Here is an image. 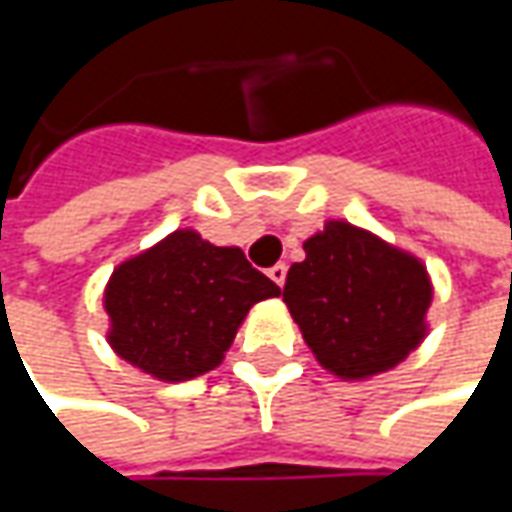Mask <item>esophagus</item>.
I'll use <instances>...</instances> for the list:
<instances>
[{
  "mask_svg": "<svg viewBox=\"0 0 512 512\" xmlns=\"http://www.w3.org/2000/svg\"><path fill=\"white\" fill-rule=\"evenodd\" d=\"M267 276H270V279H273L276 285L282 287V285H285V279H287V265H282V262H279V265H273L270 270H267Z\"/></svg>",
  "mask_w": 512,
  "mask_h": 512,
  "instance_id": "34e87169",
  "label": "esophagus"
}]
</instances>
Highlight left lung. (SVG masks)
Masks as SVG:
<instances>
[{
	"instance_id": "obj_1",
	"label": "left lung",
	"mask_w": 512,
	"mask_h": 512,
	"mask_svg": "<svg viewBox=\"0 0 512 512\" xmlns=\"http://www.w3.org/2000/svg\"><path fill=\"white\" fill-rule=\"evenodd\" d=\"M433 285L424 265L347 222H327L287 270L285 305L319 364L367 379L407 359L427 333Z\"/></svg>"
}]
</instances>
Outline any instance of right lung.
Returning a JSON list of instances; mask_svg holds the SVG:
<instances>
[{
    "label": "right lung",
    "mask_w": 512,
    "mask_h": 512,
    "mask_svg": "<svg viewBox=\"0 0 512 512\" xmlns=\"http://www.w3.org/2000/svg\"><path fill=\"white\" fill-rule=\"evenodd\" d=\"M279 285L239 247L176 230L113 270L105 287L110 347L162 382L196 379L222 364L247 310Z\"/></svg>",
    "instance_id": "1"
}]
</instances>
